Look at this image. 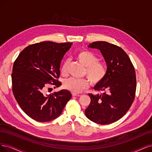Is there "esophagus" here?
<instances>
[{
  "instance_id": "1",
  "label": "esophagus",
  "mask_w": 152,
  "mask_h": 152,
  "mask_svg": "<svg viewBox=\"0 0 152 152\" xmlns=\"http://www.w3.org/2000/svg\"><path fill=\"white\" fill-rule=\"evenodd\" d=\"M72 96H80V94H77L76 93H72Z\"/></svg>"
}]
</instances>
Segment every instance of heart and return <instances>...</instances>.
Wrapping results in <instances>:
<instances>
[{"mask_svg": "<svg viewBox=\"0 0 152 152\" xmlns=\"http://www.w3.org/2000/svg\"><path fill=\"white\" fill-rule=\"evenodd\" d=\"M77 59L86 67L85 75H86L89 80L94 86L98 85L102 83L107 75V67L102 62L99 61V59L94 53L88 50H81L77 56ZM69 59H67L62 66L61 72L63 76L68 73ZM64 88L72 93H79L85 90L89 86V81L86 79H75L69 78L64 80Z\"/></svg>", "mask_w": 152, "mask_h": 152, "instance_id": "1", "label": "heart"}]
</instances>
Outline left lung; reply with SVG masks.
<instances>
[{
    "mask_svg": "<svg viewBox=\"0 0 152 152\" xmlns=\"http://www.w3.org/2000/svg\"><path fill=\"white\" fill-rule=\"evenodd\" d=\"M89 48L100 50L107 64V75L94 88L102 94H89L91 102L85 115L101 125L114 123L124 116L135 98L136 74L132 61L125 50L105 41L93 42Z\"/></svg>",
    "mask_w": 152,
    "mask_h": 152,
    "instance_id": "8db88e82",
    "label": "left lung"
}]
</instances>
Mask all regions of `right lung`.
<instances>
[{"label": "right lung", "mask_w": 152, "mask_h": 152, "mask_svg": "<svg viewBox=\"0 0 152 152\" xmlns=\"http://www.w3.org/2000/svg\"><path fill=\"white\" fill-rule=\"evenodd\" d=\"M71 42L44 41L29 45L15 60L12 72L14 96L21 109L32 119L51 121L62 113L72 95L61 90L47 94L46 88L59 87L60 64ZM50 88H48L49 89Z\"/></svg>", "instance_id": "obj_1"}]
</instances>
